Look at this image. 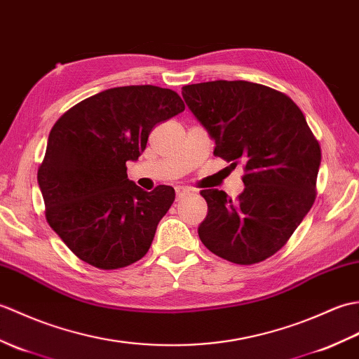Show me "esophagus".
Listing matches in <instances>:
<instances>
[{"instance_id":"obj_1","label":"esophagus","mask_w":359,"mask_h":359,"mask_svg":"<svg viewBox=\"0 0 359 359\" xmlns=\"http://www.w3.org/2000/svg\"><path fill=\"white\" fill-rule=\"evenodd\" d=\"M175 192H177V198L178 200H181V198H184L186 195H189L192 190H190L189 187H184V186H177L175 187Z\"/></svg>"}]
</instances>
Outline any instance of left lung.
Instances as JSON below:
<instances>
[{"instance_id":"8db88e82","label":"left lung","mask_w":359,"mask_h":359,"mask_svg":"<svg viewBox=\"0 0 359 359\" xmlns=\"http://www.w3.org/2000/svg\"><path fill=\"white\" fill-rule=\"evenodd\" d=\"M182 98L215 140L213 155L244 164L236 200L204 189L203 244L219 258L250 266L272 257L312 209L321 147L287 95L249 81L182 87Z\"/></svg>"}]
</instances>
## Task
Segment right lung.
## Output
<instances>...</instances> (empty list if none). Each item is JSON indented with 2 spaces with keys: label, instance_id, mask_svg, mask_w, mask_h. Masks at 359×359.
Segmentation results:
<instances>
[{
  "label": "right lung",
  "instance_id": "1",
  "mask_svg": "<svg viewBox=\"0 0 359 359\" xmlns=\"http://www.w3.org/2000/svg\"><path fill=\"white\" fill-rule=\"evenodd\" d=\"M184 109L175 90L124 86L83 100L53 124L38 184L47 222L79 259L115 270L149 252L175 190L146 192L127 178L126 163L144 152L158 123Z\"/></svg>",
  "mask_w": 359,
  "mask_h": 359
}]
</instances>
